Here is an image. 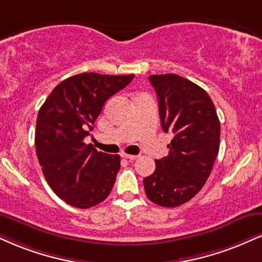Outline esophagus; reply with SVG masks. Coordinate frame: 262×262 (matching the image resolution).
<instances>
[{"instance_id": "esophagus-1", "label": "esophagus", "mask_w": 262, "mask_h": 262, "mask_svg": "<svg viewBox=\"0 0 262 262\" xmlns=\"http://www.w3.org/2000/svg\"><path fill=\"white\" fill-rule=\"evenodd\" d=\"M122 157H124V159L129 160V161H134V160L138 159V156H135V155H128V154H123Z\"/></svg>"}]
</instances>
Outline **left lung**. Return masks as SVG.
Wrapping results in <instances>:
<instances>
[{"instance_id":"obj_1","label":"left lung","mask_w":262,"mask_h":262,"mask_svg":"<svg viewBox=\"0 0 262 262\" xmlns=\"http://www.w3.org/2000/svg\"><path fill=\"white\" fill-rule=\"evenodd\" d=\"M159 99L165 133H172L168 155L155 160L156 169L144 178L147 199L176 207L194 198L209 178L220 150V125L209 94L177 74L150 75Z\"/></svg>"}]
</instances>
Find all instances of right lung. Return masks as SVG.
Returning <instances> with one entry per match:
<instances>
[{"instance_id":"right-lung-1","label":"right lung","mask_w":262,"mask_h":262,"mask_svg":"<svg viewBox=\"0 0 262 262\" xmlns=\"http://www.w3.org/2000/svg\"><path fill=\"white\" fill-rule=\"evenodd\" d=\"M134 74L81 73L61 81L39 110L35 147L47 183L66 203L89 209L111 193L119 155L93 149L84 138L103 105L133 80Z\"/></svg>"}]
</instances>
